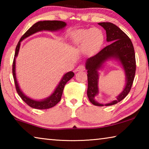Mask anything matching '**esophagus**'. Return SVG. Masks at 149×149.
<instances>
[{"label":"esophagus","instance_id":"1","mask_svg":"<svg viewBox=\"0 0 149 149\" xmlns=\"http://www.w3.org/2000/svg\"><path fill=\"white\" fill-rule=\"evenodd\" d=\"M85 70V67L84 65H78L77 67L76 70H75V71L76 72H81V71H84Z\"/></svg>","mask_w":149,"mask_h":149}]
</instances>
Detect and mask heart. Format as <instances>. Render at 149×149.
<instances>
[{"mask_svg":"<svg viewBox=\"0 0 149 149\" xmlns=\"http://www.w3.org/2000/svg\"><path fill=\"white\" fill-rule=\"evenodd\" d=\"M73 41L77 47H82L85 52L91 54L99 48L102 42V35L96 29L81 30L75 34Z\"/></svg>","mask_w":149,"mask_h":149,"instance_id":"b5f03b06","label":"heart"}]
</instances>
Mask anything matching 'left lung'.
<instances>
[{"mask_svg": "<svg viewBox=\"0 0 149 149\" xmlns=\"http://www.w3.org/2000/svg\"><path fill=\"white\" fill-rule=\"evenodd\" d=\"M107 32V40L110 44L100 50L97 54L88 58L86 62L87 70V97L90 102L95 106L101 107L103 104L95 101V97L98 91V70L102 64L110 58H115L120 60L125 70L126 84L124 89L117 99L108 103L106 106H110L120 102L128 95L132 89L136 70V60L133 45L129 37L117 26L110 22L99 23Z\"/></svg>", "mask_w": 149, "mask_h": 149, "instance_id": "8db88e82", "label": "left lung"}]
</instances>
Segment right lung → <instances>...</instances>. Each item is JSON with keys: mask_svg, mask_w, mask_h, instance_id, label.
I'll use <instances>...</instances> for the list:
<instances>
[{"mask_svg": "<svg viewBox=\"0 0 149 149\" xmlns=\"http://www.w3.org/2000/svg\"><path fill=\"white\" fill-rule=\"evenodd\" d=\"M65 26H66V24H65V22L62 21H56V20H52V21L48 20V21L38 22L33 25V26L30 27L23 35H22V37L19 39L18 43L17 45L16 48V51H15L13 63H12V74H13L15 86H16V89L17 94L19 95L20 97H21V99L23 100L27 105L29 106L30 107L36 108V109L44 110L54 107V106L57 104L59 102L60 100H61L62 95L65 85L70 79H72V78L74 76V73L72 72H70L68 73H67V74H65L64 76H63L62 80L60 81L59 85H58L57 87L56 88L53 94L49 98H47V99H45L44 100H41V101H37V100H32L31 99H29V98L27 97L26 96H25L23 94V93L21 91V90L19 89L16 77V72H15L16 57L17 56V54H18L20 46V42H21L22 40H24L25 38H26V37L30 36V35L35 33L36 32L42 31V30L56 31V30H58L60 29L63 28V27H64Z\"/></svg>", "mask_w": 149, "mask_h": 149, "instance_id": "1", "label": "right lung"}]
</instances>
